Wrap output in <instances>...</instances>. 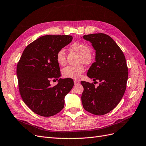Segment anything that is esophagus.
<instances>
[{
  "label": "esophagus",
  "instance_id": "esophagus-1",
  "mask_svg": "<svg viewBox=\"0 0 146 146\" xmlns=\"http://www.w3.org/2000/svg\"><path fill=\"white\" fill-rule=\"evenodd\" d=\"M80 82L78 81V80H74V85H78V84H79Z\"/></svg>",
  "mask_w": 146,
  "mask_h": 146
}]
</instances>
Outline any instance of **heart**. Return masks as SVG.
Masks as SVG:
<instances>
[{
  "mask_svg": "<svg viewBox=\"0 0 146 146\" xmlns=\"http://www.w3.org/2000/svg\"><path fill=\"white\" fill-rule=\"evenodd\" d=\"M70 49L80 55V61L84 64H90L93 59V55L91 53V48L88 45L81 42H75L70 46ZM56 59L60 66H64L66 63V54L64 48L59 49L56 55ZM85 72L83 66L77 67L67 66L62 70V74L64 77L79 79Z\"/></svg>",
  "mask_w": 146,
  "mask_h": 146,
  "instance_id": "b5f03b06",
  "label": "heart"
}]
</instances>
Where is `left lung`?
Returning a JSON list of instances; mask_svg holds the SVG:
<instances>
[{"label": "left lung", "mask_w": 146, "mask_h": 146, "mask_svg": "<svg viewBox=\"0 0 146 146\" xmlns=\"http://www.w3.org/2000/svg\"><path fill=\"white\" fill-rule=\"evenodd\" d=\"M96 50V62L87 76L99 85L81 81L84 87L81 100L84 108L91 114H107L119 104L125 94L128 78V68L125 55L111 36L105 34L85 35Z\"/></svg>", "instance_id": "8db88e82"}]
</instances>
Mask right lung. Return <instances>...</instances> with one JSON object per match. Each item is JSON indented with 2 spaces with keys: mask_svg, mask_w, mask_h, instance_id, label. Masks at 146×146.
<instances>
[{
  "mask_svg": "<svg viewBox=\"0 0 146 146\" xmlns=\"http://www.w3.org/2000/svg\"><path fill=\"white\" fill-rule=\"evenodd\" d=\"M71 35H44L24 50L17 67L20 95L25 104L35 114L50 117L60 112L64 98L74 85L72 79L61 76L56 61L58 51L72 42ZM58 80L51 87L50 79Z\"/></svg>",
  "mask_w": 146,
  "mask_h": 146,
  "instance_id": "1",
  "label": "right lung"
}]
</instances>
